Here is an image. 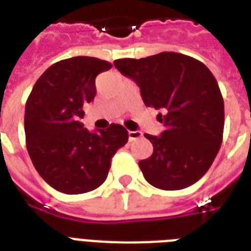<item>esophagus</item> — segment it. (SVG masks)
Segmentation results:
<instances>
[{
  "label": "esophagus",
  "mask_w": 251,
  "mask_h": 251,
  "mask_svg": "<svg viewBox=\"0 0 251 251\" xmlns=\"http://www.w3.org/2000/svg\"><path fill=\"white\" fill-rule=\"evenodd\" d=\"M142 138V131H129V141H137Z\"/></svg>",
  "instance_id": "34e87169"
}]
</instances>
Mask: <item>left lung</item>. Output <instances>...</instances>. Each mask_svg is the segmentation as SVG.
Wrapping results in <instances>:
<instances>
[{"label":"left lung","instance_id":"left-lung-1","mask_svg":"<svg viewBox=\"0 0 251 251\" xmlns=\"http://www.w3.org/2000/svg\"><path fill=\"white\" fill-rule=\"evenodd\" d=\"M114 66L141 88L146 106L165 130L145 134L152 155L139 161L146 181L161 190H179L204 176L223 142L224 100L206 65L181 53L161 52L146 58H122Z\"/></svg>","mask_w":251,"mask_h":251}]
</instances>
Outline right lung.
<instances>
[{
    "label": "right lung",
    "instance_id": "1",
    "mask_svg": "<svg viewBox=\"0 0 251 251\" xmlns=\"http://www.w3.org/2000/svg\"><path fill=\"white\" fill-rule=\"evenodd\" d=\"M110 68L95 57L62 60L43 73L27 99V151L41 178L61 193L82 194L100 186L113 155L129 139L122 125L90 133L80 122L83 105L96 95V76Z\"/></svg>",
    "mask_w": 251,
    "mask_h": 251
}]
</instances>
